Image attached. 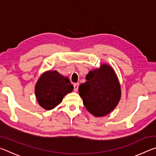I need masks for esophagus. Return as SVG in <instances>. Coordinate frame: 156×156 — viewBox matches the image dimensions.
I'll list each match as a JSON object with an SVG mask.
<instances>
[{
	"mask_svg": "<svg viewBox=\"0 0 156 156\" xmlns=\"http://www.w3.org/2000/svg\"><path fill=\"white\" fill-rule=\"evenodd\" d=\"M78 87H79V84L78 83H74V84H73V90H74V91H78Z\"/></svg>",
	"mask_w": 156,
	"mask_h": 156,
	"instance_id": "34e87169",
	"label": "esophagus"
}]
</instances>
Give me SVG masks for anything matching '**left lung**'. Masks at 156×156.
I'll list each match as a JSON object with an SVG mask.
<instances>
[{
    "mask_svg": "<svg viewBox=\"0 0 156 156\" xmlns=\"http://www.w3.org/2000/svg\"><path fill=\"white\" fill-rule=\"evenodd\" d=\"M87 81L78 88L86 109L96 117L106 115L115 109L121 96L120 86L113 69L102 65L89 72Z\"/></svg>",
    "mask_w": 156,
    "mask_h": 156,
    "instance_id": "8db88e82",
    "label": "left lung"
}]
</instances>
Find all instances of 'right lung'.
<instances>
[{"mask_svg": "<svg viewBox=\"0 0 156 156\" xmlns=\"http://www.w3.org/2000/svg\"><path fill=\"white\" fill-rule=\"evenodd\" d=\"M73 89L69 78L56 71H49L43 73L37 82L35 94L39 105L44 109L51 110L58 105Z\"/></svg>", "mask_w": 156, "mask_h": 156, "instance_id": "add662e5", "label": "right lung"}]
</instances>
